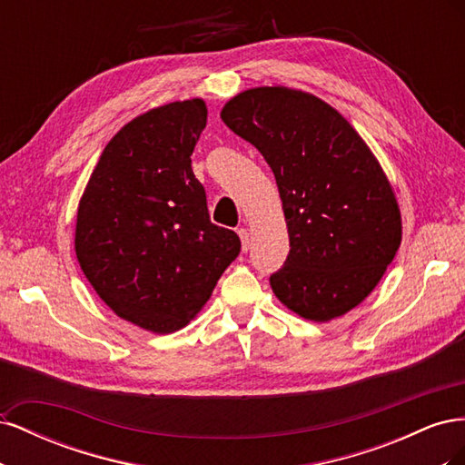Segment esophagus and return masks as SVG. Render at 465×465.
I'll return each instance as SVG.
<instances>
[{
	"mask_svg": "<svg viewBox=\"0 0 465 465\" xmlns=\"http://www.w3.org/2000/svg\"><path fill=\"white\" fill-rule=\"evenodd\" d=\"M238 236H241V241H242V252H248V248H250V232L244 227H241V229H238Z\"/></svg>",
	"mask_w": 465,
	"mask_h": 465,
	"instance_id": "esophagus-1",
	"label": "esophagus"
}]
</instances>
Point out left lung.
<instances>
[{
    "mask_svg": "<svg viewBox=\"0 0 465 465\" xmlns=\"http://www.w3.org/2000/svg\"><path fill=\"white\" fill-rule=\"evenodd\" d=\"M223 122L272 166L289 256L270 283L306 320L330 322L361 304L401 244V215L369 145L322 98L287 87L248 89Z\"/></svg>",
    "mask_w": 465,
    "mask_h": 465,
    "instance_id": "obj_1",
    "label": "left lung"
}]
</instances>
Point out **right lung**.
Listing matches in <instances>:
<instances>
[{"mask_svg":"<svg viewBox=\"0 0 465 465\" xmlns=\"http://www.w3.org/2000/svg\"><path fill=\"white\" fill-rule=\"evenodd\" d=\"M207 124L202 98L134 118L110 139L83 192L75 254L120 318L171 333L202 311L241 252L211 223L192 153Z\"/></svg>","mask_w":465,"mask_h":465,"instance_id":"1","label":"right lung"}]
</instances>
